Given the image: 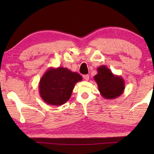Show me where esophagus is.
Masks as SVG:
<instances>
[{
  "mask_svg": "<svg viewBox=\"0 0 154 154\" xmlns=\"http://www.w3.org/2000/svg\"><path fill=\"white\" fill-rule=\"evenodd\" d=\"M83 79H84L85 81L89 80V75H83Z\"/></svg>",
  "mask_w": 154,
  "mask_h": 154,
  "instance_id": "1",
  "label": "esophagus"
}]
</instances>
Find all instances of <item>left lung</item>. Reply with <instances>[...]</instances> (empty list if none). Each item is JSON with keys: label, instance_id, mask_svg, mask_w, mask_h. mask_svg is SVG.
I'll return each mask as SVG.
<instances>
[{"label": "left lung", "instance_id": "left-lung-1", "mask_svg": "<svg viewBox=\"0 0 154 154\" xmlns=\"http://www.w3.org/2000/svg\"><path fill=\"white\" fill-rule=\"evenodd\" d=\"M97 71L98 73L94 77V79L103 98L115 99L124 93L125 82L121 76L114 75L105 65L98 67Z\"/></svg>", "mask_w": 154, "mask_h": 154}]
</instances>
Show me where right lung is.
Instances as JSON below:
<instances>
[{"instance_id":"1","label":"right lung","mask_w":154,"mask_h":154,"mask_svg":"<svg viewBox=\"0 0 154 154\" xmlns=\"http://www.w3.org/2000/svg\"><path fill=\"white\" fill-rule=\"evenodd\" d=\"M82 77L67 68H49L38 83L41 98L49 105L60 106L71 98L76 83Z\"/></svg>"}]
</instances>
